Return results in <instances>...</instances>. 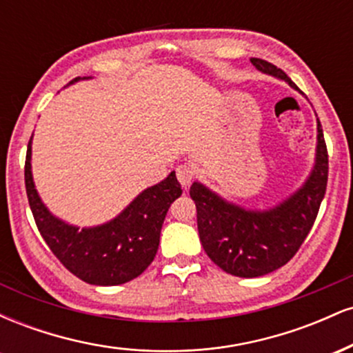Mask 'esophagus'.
Segmentation results:
<instances>
[{
  "label": "esophagus",
  "mask_w": 353,
  "mask_h": 353,
  "mask_svg": "<svg viewBox=\"0 0 353 353\" xmlns=\"http://www.w3.org/2000/svg\"><path fill=\"white\" fill-rule=\"evenodd\" d=\"M176 174H177V179H179V182H181V185L185 189V188H189V184L192 182L196 171H194L192 165L181 164V165H177Z\"/></svg>",
  "instance_id": "obj_1"
}]
</instances>
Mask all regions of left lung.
Returning a JSON list of instances; mask_svg holds the SVG:
<instances>
[{"label":"left lung","mask_w":353,"mask_h":353,"mask_svg":"<svg viewBox=\"0 0 353 353\" xmlns=\"http://www.w3.org/2000/svg\"><path fill=\"white\" fill-rule=\"evenodd\" d=\"M259 71L285 81L302 92L282 70L264 59L252 58ZM329 154L317 119V149L310 176L292 196L272 209L250 210L222 199L201 182L190 185L196 202L201 244L214 264L236 277H261L285 265L309 236L320 202L325 196Z\"/></svg>","instance_id":"8db88e82"}]
</instances>
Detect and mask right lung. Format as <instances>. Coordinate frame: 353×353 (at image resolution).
Here are the masks:
<instances>
[{
    "label": "right lung",
    "mask_w": 353,
    "mask_h": 353,
    "mask_svg": "<svg viewBox=\"0 0 353 353\" xmlns=\"http://www.w3.org/2000/svg\"><path fill=\"white\" fill-rule=\"evenodd\" d=\"M79 79L88 78L70 84ZM31 139L24 164L28 201L38 230L61 264L92 285H119L143 274L156 257L165 214L182 194L176 172L144 189L106 224L79 229L52 216L43 204L31 174Z\"/></svg>",
    "instance_id": "1"
}]
</instances>
